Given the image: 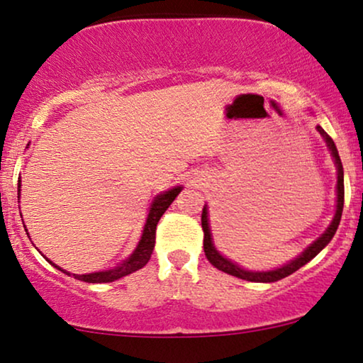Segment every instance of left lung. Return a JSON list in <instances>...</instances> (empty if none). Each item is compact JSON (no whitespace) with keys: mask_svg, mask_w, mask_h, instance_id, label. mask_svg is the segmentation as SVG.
Masks as SVG:
<instances>
[{"mask_svg":"<svg viewBox=\"0 0 363 363\" xmlns=\"http://www.w3.org/2000/svg\"><path fill=\"white\" fill-rule=\"evenodd\" d=\"M316 130L320 132V135H322L325 142H327L330 152H332V157L335 159V166H337V211H335L333 221L330 223L327 231H325L323 235L318 238V240L311 242V245L306 247L303 253H301L300 256H296V258L290 261V263L283 264L281 268L269 269V272H250V269H245V268H241L240 264L233 263L231 259L224 258V256L219 253L218 250H216L213 245V238H211L208 208L204 206L203 216H201V224H203V231H204V253H206V258H208V261L214 266V268L221 269V272L228 273V274H233V277H236V278L246 279V281L273 283V281H278V279L290 277L291 273H295L296 269H300L301 266H305L308 261L313 259L315 256L318 255L330 241H332V238L335 236V233H337V229H338V224H340L342 211H343V197H345V189H343V166H342L340 155H338V150H337V147H335V142L332 140V137H330L320 125H316Z\"/></svg>","mask_w":363,"mask_h":363,"instance_id":"1","label":"left lung"}]
</instances>
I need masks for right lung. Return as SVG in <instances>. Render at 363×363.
Instances as JSON below:
<instances>
[{
	"label": "right lung",
	"instance_id": "right-lung-1",
	"mask_svg": "<svg viewBox=\"0 0 363 363\" xmlns=\"http://www.w3.org/2000/svg\"><path fill=\"white\" fill-rule=\"evenodd\" d=\"M20 186H21V181H18V197H20ZM181 191H182V187L176 186V187H172V189L159 194L152 201V206H150V209H149L147 221H145V226H144V231H142L139 245H137L134 253L128 256L123 263L116 266L113 269H105V272L73 274V278L80 279V281H85V283H110V281H116V279L122 278V277H127V274L134 273V272H137V269L144 268V266L147 264V261L150 259V255H152V250L155 246V228H157L159 219L162 218V214L166 213L169 206L172 204V201L176 199L177 194ZM50 263H52V261H50ZM53 266L55 268H58L57 264H53ZM58 269L60 272L70 274L68 272H65V269H62V268H58Z\"/></svg>",
	"mask_w": 363,
	"mask_h": 363
}]
</instances>
